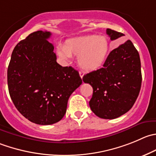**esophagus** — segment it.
<instances>
[{"label":"esophagus","mask_w":156,"mask_h":156,"mask_svg":"<svg viewBox=\"0 0 156 156\" xmlns=\"http://www.w3.org/2000/svg\"><path fill=\"white\" fill-rule=\"evenodd\" d=\"M84 72H82V71H79V75H80V77H81V78H83V76H84Z\"/></svg>","instance_id":"esophagus-1"}]
</instances>
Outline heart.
I'll return each instance as SVG.
<instances>
[{
    "mask_svg": "<svg viewBox=\"0 0 156 156\" xmlns=\"http://www.w3.org/2000/svg\"><path fill=\"white\" fill-rule=\"evenodd\" d=\"M110 51V43L105 36L97 35L78 36L67 40L64 47L58 49L60 57L78 56V66L87 72L99 69L105 62Z\"/></svg>",
    "mask_w": 156,
    "mask_h": 156,
    "instance_id": "heart-1",
    "label": "heart"
}]
</instances>
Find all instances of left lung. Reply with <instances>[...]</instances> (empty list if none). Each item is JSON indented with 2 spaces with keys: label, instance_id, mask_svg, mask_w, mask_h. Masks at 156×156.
I'll return each mask as SVG.
<instances>
[{
  "label": "left lung",
  "instance_id": "obj_1",
  "mask_svg": "<svg viewBox=\"0 0 156 156\" xmlns=\"http://www.w3.org/2000/svg\"><path fill=\"white\" fill-rule=\"evenodd\" d=\"M114 40L124 34L107 29ZM84 83L93 87L89 105L95 115L103 119L117 118L129 111L136 101L142 84L141 62L138 51L130 40L114 49L104 67L84 75Z\"/></svg>",
  "mask_w": 156,
  "mask_h": 156
}]
</instances>
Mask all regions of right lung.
Instances as JSON below:
<instances>
[{"instance_id": "right-lung-1", "label": "right lung", "mask_w": 156, "mask_h": 156, "mask_svg": "<svg viewBox=\"0 0 156 156\" xmlns=\"http://www.w3.org/2000/svg\"><path fill=\"white\" fill-rule=\"evenodd\" d=\"M51 33L36 31L13 49L8 69L10 96L27 120L50 125L62 119L70 95L82 83L78 71L56 62Z\"/></svg>"}]
</instances>
